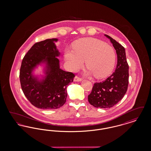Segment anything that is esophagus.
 <instances>
[{
  "label": "esophagus",
  "mask_w": 151,
  "mask_h": 151,
  "mask_svg": "<svg viewBox=\"0 0 151 151\" xmlns=\"http://www.w3.org/2000/svg\"><path fill=\"white\" fill-rule=\"evenodd\" d=\"M73 81H81V79L79 78L78 76H76L74 78V79H73Z\"/></svg>",
  "instance_id": "34e87169"
}]
</instances>
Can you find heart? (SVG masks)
<instances>
[{"instance_id":"obj_1","label":"heart","mask_w":151,"mask_h":151,"mask_svg":"<svg viewBox=\"0 0 151 151\" xmlns=\"http://www.w3.org/2000/svg\"><path fill=\"white\" fill-rule=\"evenodd\" d=\"M65 58L68 68L77 71L86 60L88 68L86 74L94 75L97 79L108 76L113 71L115 63L113 48L104 42L93 38H86L76 41L73 49L65 50Z\"/></svg>"}]
</instances>
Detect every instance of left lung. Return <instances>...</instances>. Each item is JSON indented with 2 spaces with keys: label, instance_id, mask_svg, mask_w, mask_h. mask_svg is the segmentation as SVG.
<instances>
[{
  "label": "left lung",
  "instance_id": "8db88e82",
  "mask_svg": "<svg viewBox=\"0 0 151 151\" xmlns=\"http://www.w3.org/2000/svg\"><path fill=\"white\" fill-rule=\"evenodd\" d=\"M114 46L117 55L115 72L105 81L94 83L88 101L95 108H110L121 100L129 84V65L125 49L111 37L105 35Z\"/></svg>",
  "mask_w": 151,
  "mask_h": 151
}]
</instances>
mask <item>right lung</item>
<instances>
[{
    "label": "right lung",
    "mask_w": 151,
    "mask_h": 151,
    "mask_svg": "<svg viewBox=\"0 0 151 151\" xmlns=\"http://www.w3.org/2000/svg\"><path fill=\"white\" fill-rule=\"evenodd\" d=\"M58 38L47 39L36 43L23 58L20 71L22 90L35 107L52 110L62 106L67 96V87L73 81L74 74L60 68L58 58L60 52L55 45ZM39 66L43 75L34 72Z\"/></svg>",
    "instance_id": "right-lung-1"
}]
</instances>
